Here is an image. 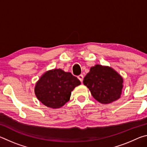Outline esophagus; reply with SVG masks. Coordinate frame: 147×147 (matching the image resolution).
Segmentation results:
<instances>
[{"label": "esophagus", "mask_w": 147, "mask_h": 147, "mask_svg": "<svg viewBox=\"0 0 147 147\" xmlns=\"http://www.w3.org/2000/svg\"><path fill=\"white\" fill-rule=\"evenodd\" d=\"M78 78L80 80L81 82H82L83 79H84V76L82 75V74H80V75H79L78 76Z\"/></svg>", "instance_id": "esophagus-1"}]
</instances>
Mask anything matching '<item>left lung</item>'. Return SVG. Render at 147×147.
<instances>
[{
    "mask_svg": "<svg viewBox=\"0 0 147 147\" xmlns=\"http://www.w3.org/2000/svg\"><path fill=\"white\" fill-rule=\"evenodd\" d=\"M94 99L102 104H109L120 98L123 79L117 72L108 66L96 65L84 78Z\"/></svg>",
    "mask_w": 147,
    "mask_h": 147,
    "instance_id": "1",
    "label": "left lung"
}]
</instances>
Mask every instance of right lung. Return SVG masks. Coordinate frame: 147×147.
<instances>
[{"label": "right lung", "mask_w": 147, "mask_h": 147, "mask_svg": "<svg viewBox=\"0 0 147 147\" xmlns=\"http://www.w3.org/2000/svg\"><path fill=\"white\" fill-rule=\"evenodd\" d=\"M80 84V81L71 73L54 69L41 76L34 91L38 100L45 106L59 108L69 100L71 91Z\"/></svg>", "instance_id": "1"}]
</instances>
